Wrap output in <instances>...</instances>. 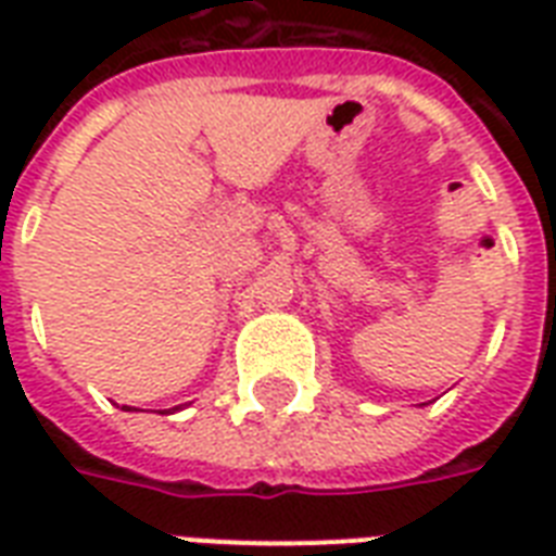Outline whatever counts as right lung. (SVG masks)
Returning a JSON list of instances; mask_svg holds the SVG:
<instances>
[{
  "mask_svg": "<svg viewBox=\"0 0 556 556\" xmlns=\"http://www.w3.org/2000/svg\"><path fill=\"white\" fill-rule=\"evenodd\" d=\"M124 409H126V406H124Z\"/></svg>",
  "mask_w": 556,
  "mask_h": 556,
  "instance_id": "obj_1",
  "label": "right lung"
}]
</instances>
